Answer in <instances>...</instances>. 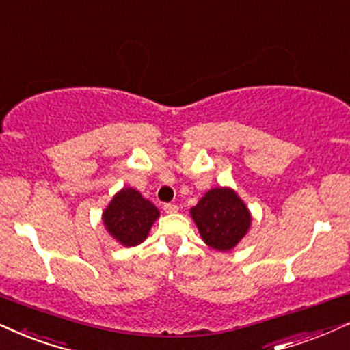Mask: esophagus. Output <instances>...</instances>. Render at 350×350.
<instances>
[{
  "mask_svg": "<svg viewBox=\"0 0 350 350\" xmlns=\"http://www.w3.org/2000/svg\"><path fill=\"white\" fill-rule=\"evenodd\" d=\"M163 211H165L167 214H174L178 211V206L174 204V202H167V204H163Z\"/></svg>",
  "mask_w": 350,
  "mask_h": 350,
  "instance_id": "1",
  "label": "esophagus"
}]
</instances>
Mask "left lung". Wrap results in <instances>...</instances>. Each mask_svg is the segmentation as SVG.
Returning <instances> with one entry per match:
<instances>
[{
  "instance_id": "1",
  "label": "left lung",
  "mask_w": 350,
  "mask_h": 350,
  "mask_svg": "<svg viewBox=\"0 0 350 350\" xmlns=\"http://www.w3.org/2000/svg\"><path fill=\"white\" fill-rule=\"evenodd\" d=\"M201 239L211 248L228 252L247 235L252 214L230 188H213L191 208Z\"/></svg>"
}]
</instances>
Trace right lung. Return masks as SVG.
<instances>
[{
  "instance_id": "add662e5",
  "label": "right lung",
  "mask_w": 350,
  "mask_h": 350,
  "mask_svg": "<svg viewBox=\"0 0 350 350\" xmlns=\"http://www.w3.org/2000/svg\"><path fill=\"white\" fill-rule=\"evenodd\" d=\"M159 209L133 188H123L113 196L102 219L109 234L123 247H136L148 239Z\"/></svg>"
}]
</instances>
